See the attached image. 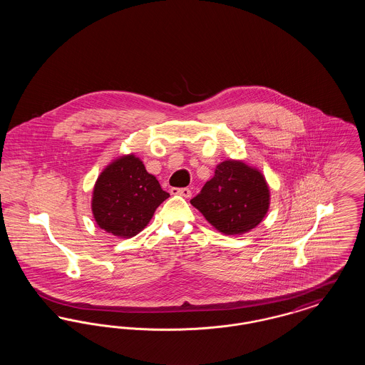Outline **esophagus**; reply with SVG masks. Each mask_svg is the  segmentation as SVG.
I'll use <instances>...</instances> for the list:
<instances>
[{
	"instance_id": "obj_1",
	"label": "esophagus",
	"mask_w": 365,
	"mask_h": 365,
	"mask_svg": "<svg viewBox=\"0 0 365 365\" xmlns=\"http://www.w3.org/2000/svg\"><path fill=\"white\" fill-rule=\"evenodd\" d=\"M171 194H174V195H182V197H185V198H190L191 190L190 189H187V187H182V189L173 187V189H171Z\"/></svg>"
}]
</instances>
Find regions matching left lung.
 Instances as JSON below:
<instances>
[{"label":"left lung","mask_w":365,"mask_h":365,"mask_svg":"<svg viewBox=\"0 0 365 365\" xmlns=\"http://www.w3.org/2000/svg\"><path fill=\"white\" fill-rule=\"evenodd\" d=\"M190 202L220 232L241 235L259 226L267 215L269 187L259 170L226 160Z\"/></svg>","instance_id":"obj_1"}]
</instances>
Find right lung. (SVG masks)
I'll list each match as a JSON object with an SVG mask.
<instances>
[{
    "instance_id": "obj_1",
    "label": "right lung",
    "mask_w": 365,
    "mask_h": 365,
    "mask_svg": "<svg viewBox=\"0 0 365 365\" xmlns=\"http://www.w3.org/2000/svg\"><path fill=\"white\" fill-rule=\"evenodd\" d=\"M168 197L138 157L127 155L113 160L98 176L91 210L100 228L119 238H131L148 226Z\"/></svg>"
}]
</instances>
